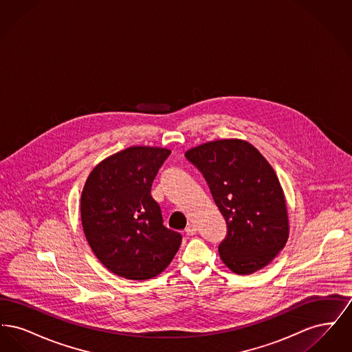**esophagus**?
<instances>
[{"mask_svg":"<svg viewBox=\"0 0 352 352\" xmlns=\"http://www.w3.org/2000/svg\"><path fill=\"white\" fill-rule=\"evenodd\" d=\"M197 227L194 226V224H188L187 226V228H186V234H188V236H192V234H197Z\"/></svg>","mask_w":352,"mask_h":352,"instance_id":"obj_1","label":"esophagus"}]
</instances>
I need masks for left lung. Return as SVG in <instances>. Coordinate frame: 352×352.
<instances>
[{
  "label": "left lung",
  "mask_w": 352,
  "mask_h": 352,
  "mask_svg": "<svg viewBox=\"0 0 352 352\" xmlns=\"http://www.w3.org/2000/svg\"><path fill=\"white\" fill-rule=\"evenodd\" d=\"M201 170L227 237L219 245L223 263L236 274L267 267L289 237L284 190L265 157L239 138L204 142L184 153Z\"/></svg>",
  "instance_id": "1"
}]
</instances>
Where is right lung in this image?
I'll return each instance as SVG.
<instances>
[{"mask_svg":"<svg viewBox=\"0 0 352 352\" xmlns=\"http://www.w3.org/2000/svg\"><path fill=\"white\" fill-rule=\"evenodd\" d=\"M171 151L131 146L89 173L80 198L85 239L101 264L126 280H149L168 268L182 243L164 226L151 184Z\"/></svg>","mask_w":352,"mask_h":352,"instance_id":"add662e5","label":"right lung"}]
</instances>
